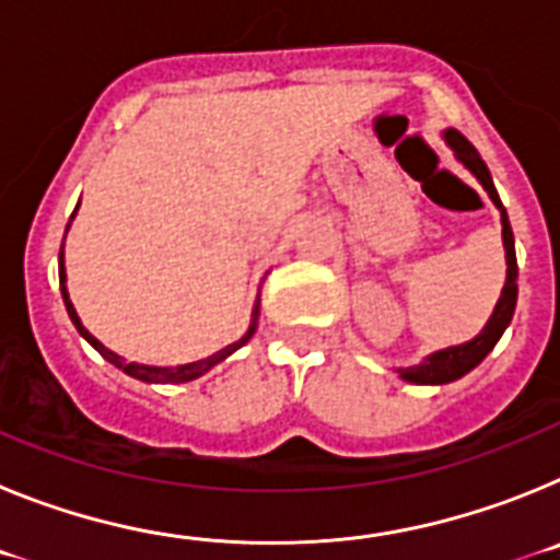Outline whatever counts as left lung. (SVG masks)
<instances>
[{"label": "left lung", "instance_id": "1", "mask_svg": "<svg viewBox=\"0 0 560 560\" xmlns=\"http://www.w3.org/2000/svg\"><path fill=\"white\" fill-rule=\"evenodd\" d=\"M446 142L454 148L457 153V160L463 162L468 171L482 182V187L491 192L493 205L502 210V241H504V257H508V280H504V289L502 296H499L497 308H493V316L488 319V325L482 328V334L477 339L465 341V345H457V348H446V350H438V353L429 355L423 364L418 368H407L400 370V375L412 384H448V381L459 378L465 375L468 370H474L485 355L491 353L493 345L499 341V336L504 334V328L511 325L513 319V311H516V296H518V285H516V246H513V230H511V221H508V212H504L502 201L497 196V187H493L491 173H488V165L482 162V156L477 153V148L471 142L465 140L459 131H446Z\"/></svg>", "mask_w": 560, "mask_h": 560}]
</instances>
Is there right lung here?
Listing matches in <instances>:
<instances>
[{
	"instance_id": "obj_1",
	"label": "right lung",
	"mask_w": 560,
	"mask_h": 560,
	"mask_svg": "<svg viewBox=\"0 0 560 560\" xmlns=\"http://www.w3.org/2000/svg\"><path fill=\"white\" fill-rule=\"evenodd\" d=\"M75 215V212H72ZM58 277H61V294H63V305H67V314L69 319H72V325L78 328V334L83 336V339L92 345V348L97 350V353L103 355V359H108L114 364V368H120L122 373L133 375V378H140V381H151V384H185V381H192V378H199V375H205L207 370H212L219 361H224L226 355L235 353L241 345H246V341L252 339V334H255V325H257V308H255V319H252L249 330H246L244 336L237 341H232V345H226L224 350H219V353H212L207 355V359L201 361H192V364H179V368H148V364H137V361H126L122 355L112 353V350L106 348V345H101V341L95 339V336L89 334L86 328L81 325V319H78L75 308H72V303H69V294H67V285H63V280H67V275H63V244H61V255H58Z\"/></svg>"
}]
</instances>
